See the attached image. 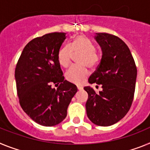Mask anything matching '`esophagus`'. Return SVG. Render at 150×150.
Segmentation results:
<instances>
[{
	"label": "esophagus",
	"instance_id": "obj_1",
	"mask_svg": "<svg viewBox=\"0 0 150 150\" xmlns=\"http://www.w3.org/2000/svg\"><path fill=\"white\" fill-rule=\"evenodd\" d=\"M77 88H78V90H79V91H81V90L83 89V87L81 85H77Z\"/></svg>",
	"mask_w": 150,
	"mask_h": 150
}]
</instances>
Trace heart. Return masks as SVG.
I'll use <instances>...</instances> for the list:
<instances>
[{"label":"heart","mask_w":150,"mask_h":150,"mask_svg":"<svg viewBox=\"0 0 150 150\" xmlns=\"http://www.w3.org/2000/svg\"><path fill=\"white\" fill-rule=\"evenodd\" d=\"M95 49V44L91 39L84 35L77 36L69 45L66 44L59 49L57 59L59 65L63 68L70 66L73 53H81L78 59V62L80 64L72 66L66 71V80L76 84L84 82L89 75L88 67L94 69L98 66L101 59L100 54Z\"/></svg>","instance_id":"obj_1"}]
</instances>
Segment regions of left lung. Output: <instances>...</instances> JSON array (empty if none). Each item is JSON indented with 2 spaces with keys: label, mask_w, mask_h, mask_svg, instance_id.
<instances>
[{
  "label": "left lung",
  "mask_w": 150,
  "mask_h": 150,
  "mask_svg": "<svg viewBox=\"0 0 150 150\" xmlns=\"http://www.w3.org/2000/svg\"><path fill=\"white\" fill-rule=\"evenodd\" d=\"M96 40L103 56L96 71L90 76L91 84H102L97 93L84 87L88 93L87 115L99 126L112 125L125 117L134 100L137 70L127 44L114 35L97 33Z\"/></svg>",
  "instance_id": "obj_1"
}]
</instances>
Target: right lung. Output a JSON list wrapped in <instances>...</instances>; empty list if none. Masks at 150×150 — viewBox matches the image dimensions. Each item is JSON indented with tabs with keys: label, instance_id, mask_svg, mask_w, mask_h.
<instances>
[{
	"label": "right lung",
	"instance_id": "add662e5",
	"mask_svg": "<svg viewBox=\"0 0 150 150\" xmlns=\"http://www.w3.org/2000/svg\"><path fill=\"white\" fill-rule=\"evenodd\" d=\"M64 32L46 34L25 47L15 69L19 102L38 124L51 127L67 115L68 106L77 92L75 84L64 80L57 54L66 39ZM53 84L58 85L57 90Z\"/></svg>",
	"mask_w": 150,
	"mask_h": 150
}]
</instances>
